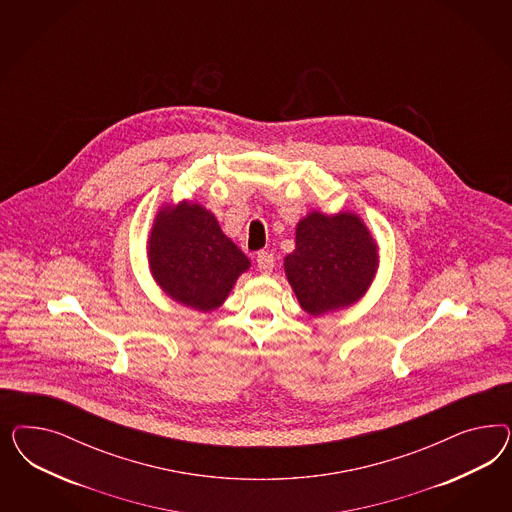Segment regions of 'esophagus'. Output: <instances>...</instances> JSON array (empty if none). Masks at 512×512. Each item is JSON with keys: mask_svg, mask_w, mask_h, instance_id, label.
Instances as JSON below:
<instances>
[{"mask_svg": "<svg viewBox=\"0 0 512 512\" xmlns=\"http://www.w3.org/2000/svg\"><path fill=\"white\" fill-rule=\"evenodd\" d=\"M257 268L263 274H270L274 270V255L270 251H261L257 253Z\"/></svg>", "mask_w": 512, "mask_h": 512, "instance_id": "34e87169", "label": "esophagus"}]
</instances>
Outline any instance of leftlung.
I'll return each mask as SVG.
<instances>
[{"mask_svg": "<svg viewBox=\"0 0 512 512\" xmlns=\"http://www.w3.org/2000/svg\"><path fill=\"white\" fill-rule=\"evenodd\" d=\"M295 234V251L283 268L308 315L345 310L368 293L379 268V244L362 217L311 210L296 223Z\"/></svg>", "mask_w": 512, "mask_h": 512, "instance_id": "8db88e82", "label": "left lung"}]
</instances>
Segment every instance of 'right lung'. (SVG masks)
<instances>
[{"label": "right lung", "mask_w": 512, "mask_h": 512, "mask_svg": "<svg viewBox=\"0 0 512 512\" xmlns=\"http://www.w3.org/2000/svg\"><path fill=\"white\" fill-rule=\"evenodd\" d=\"M155 285L191 310L214 311L231 295L236 279L248 272V257L221 231L201 202H167L155 212L146 240Z\"/></svg>", "instance_id": "add662e5"}]
</instances>
